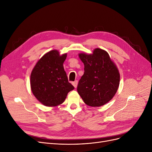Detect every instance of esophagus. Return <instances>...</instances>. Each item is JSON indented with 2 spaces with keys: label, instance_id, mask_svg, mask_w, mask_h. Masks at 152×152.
I'll return each instance as SVG.
<instances>
[{
  "label": "esophagus",
  "instance_id": "1",
  "mask_svg": "<svg viewBox=\"0 0 152 152\" xmlns=\"http://www.w3.org/2000/svg\"><path fill=\"white\" fill-rule=\"evenodd\" d=\"M72 84L73 86H74L75 88H76V87H77V84H78V80H75L74 82H73Z\"/></svg>",
  "mask_w": 152,
  "mask_h": 152
}]
</instances>
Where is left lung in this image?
Listing matches in <instances>:
<instances>
[{"mask_svg":"<svg viewBox=\"0 0 152 152\" xmlns=\"http://www.w3.org/2000/svg\"><path fill=\"white\" fill-rule=\"evenodd\" d=\"M84 73L79 80L77 91L90 107H101L111 100L120 83L117 68L105 50L95 49L93 54H79Z\"/></svg>","mask_w":152,"mask_h":152,"instance_id":"8db88e82","label":"left lung"}]
</instances>
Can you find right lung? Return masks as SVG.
<instances>
[{
  "label": "right lung",
  "mask_w": 152,
  "mask_h": 152,
  "mask_svg": "<svg viewBox=\"0 0 152 152\" xmlns=\"http://www.w3.org/2000/svg\"><path fill=\"white\" fill-rule=\"evenodd\" d=\"M66 58V54L60 56L58 50H50L39 59L31 72V91L45 106L55 107L63 103L69 92L75 88L68 82L64 70Z\"/></svg>",
  "instance_id": "right-lung-1"
}]
</instances>
